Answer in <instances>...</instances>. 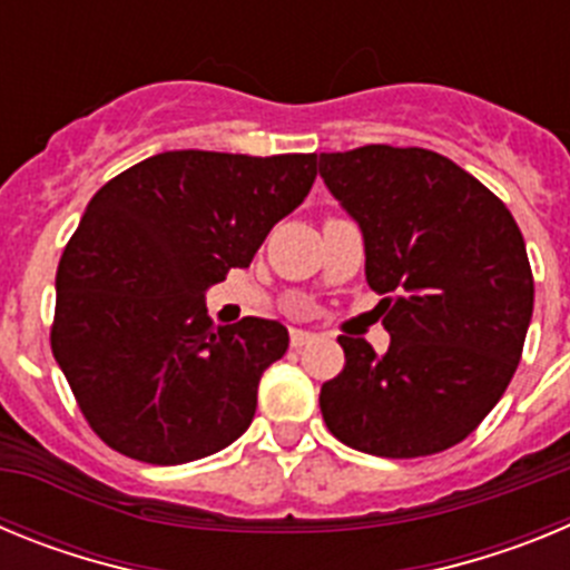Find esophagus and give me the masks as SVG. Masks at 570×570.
I'll list each match as a JSON object with an SVG mask.
<instances>
[{
	"mask_svg": "<svg viewBox=\"0 0 570 570\" xmlns=\"http://www.w3.org/2000/svg\"><path fill=\"white\" fill-rule=\"evenodd\" d=\"M311 340H314V334H311V331H302V328H294V331H291V347L308 345Z\"/></svg>",
	"mask_w": 570,
	"mask_h": 570,
	"instance_id": "obj_1",
	"label": "esophagus"
}]
</instances>
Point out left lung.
<instances>
[{
  "mask_svg": "<svg viewBox=\"0 0 570 570\" xmlns=\"http://www.w3.org/2000/svg\"><path fill=\"white\" fill-rule=\"evenodd\" d=\"M320 176L365 239V279L391 345L340 336L342 374L320 391L347 448L391 460L465 440L505 394L533 314L525 239L480 179L425 148L322 154Z\"/></svg>",
  "mask_w": 570,
  "mask_h": 570,
  "instance_id": "obj_1",
  "label": "left lung"
}]
</instances>
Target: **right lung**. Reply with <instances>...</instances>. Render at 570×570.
<instances>
[{"instance_id":"add662e5","label":"right lung","mask_w":570,"mask_h":570,"mask_svg":"<svg viewBox=\"0 0 570 570\" xmlns=\"http://www.w3.org/2000/svg\"><path fill=\"white\" fill-rule=\"evenodd\" d=\"M314 179L316 154L165 150L94 194L59 259L50 347L105 445L183 465L248 431L288 328H214L205 291L248 268Z\"/></svg>"}]
</instances>
